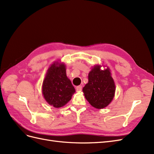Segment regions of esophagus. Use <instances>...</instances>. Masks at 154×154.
<instances>
[{
    "label": "esophagus",
    "instance_id": "1",
    "mask_svg": "<svg viewBox=\"0 0 154 154\" xmlns=\"http://www.w3.org/2000/svg\"><path fill=\"white\" fill-rule=\"evenodd\" d=\"M76 91H81V90L82 89V85L77 86V87H76Z\"/></svg>",
    "mask_w": 154,
    "mask_h": 154
}]
</instances>
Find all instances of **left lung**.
<instances>
[{"instance_id":"obj_1","label":"left lung","mask_w":154,"mask_h":154,"mask_svg":"<svg viewBox=\"0 0 154 154\" xmlns=\"http://www.w3.org/2000/svg\"><path fill=\"white\" fill-rule=\"evenodd\" d=\"M96 66L88 74V82L83 88L86 100L96 109H103L112 100L115 84L109 68L101 70Z\"/></svg>"}]
</instances>
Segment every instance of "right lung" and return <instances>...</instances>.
I'll list each match as a JSON object with an SVG mask.
<instances>
[{
  "label": "right lung",
  "instance_id": "right-lung-1",
  "mask_svg": "<svg viewBox=\"0 0 154 154\" xmlns=\"http://www.w3.org/2000/svg\"><path fill=\"white\" fill-rule=\"evenodd\" d=\"M75 88L67 77L64 64L54 63L48 70L43 82L42 93L48 103L56 108L63 106L71 100Z\"/></svg>",
  "mask_w": 154,
  "mask_h": 154
}]
</instances>
